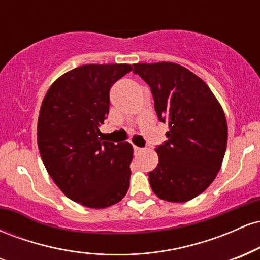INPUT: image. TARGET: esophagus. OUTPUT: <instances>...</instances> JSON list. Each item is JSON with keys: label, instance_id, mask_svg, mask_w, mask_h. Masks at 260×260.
I'll return each mask as SVG.
<instances>
[{"label": "esophagus", "instance_id": "obj_1", "mask_svg": "<svg viewBox=\"0 0 260 260\" xmlns=\"http://www.w3.org/2000/svg\"><path fill=\"white\" fill-rule=\"evenodd\" d=\"M133 150H134V153H140V151L143 150L142 148H139V147H136V145H133Z\"/></svg>", "mask_w": 260, "mask_h": 260}]
</instances>
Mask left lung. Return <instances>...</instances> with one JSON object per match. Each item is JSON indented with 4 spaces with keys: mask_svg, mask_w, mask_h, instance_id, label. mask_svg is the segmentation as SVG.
<instances>
[{
    "mask_svg": "<svg viewBox=\"0 0 260 260\" xmlns=\"http://www.w3.org/2000/svg\"><path fill=\"white\" fill-rule=\"evenodd\" d=\"M133 73L150 86L168 140L157 145L159 164L149 172L160 199L182 203L196 198L215 180L225 156L228 123L209 86L172 62L133 64Z\"/></svg>",
    "mask_w": 260,
    "mask_h": 260,
    "instance_id": "obj_1",
    "label": "left lung"
}]
</instances>
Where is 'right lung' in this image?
I'll return each instance as SVG.
<instances>
[{
    "mask_svg": "<svg viewBox=\"0 0 260 260\" xmlns=\"http://www.w3.org/2000/svg\"><path fill=\"white\" fill-rule=\"evenodd\" d=\"M131 64H84L50 86L40 107L38 145L49 175L66 197L88 208L116 204L129 188L133 148L106 142L110 89Z\"/></svg>",
    "mask_w": 260,
    "mask_h": 260,
    "instance_id": "obj_1",
    "label": "right lung"
}]
</instances>
